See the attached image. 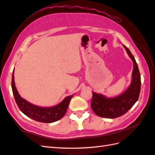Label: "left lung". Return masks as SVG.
<instances>
[{
  "mask_svg": "<svg viewBox=\"0 0 155 155\" xmlns=\"http://www.w3.org/2000/svg\"><path fill=\"white\" fill-rule=\"evenodd\" d=\"M133 62L132 82L123 94L116 97L107 98L101 94L93 92L91 108L94 113L103 118H114L124 114L138 101L140 92V74L138 65L129 49L123 45Z\"/></svg>",
  "mask_w": 155,
  "mask_h": 155,
  "instance_id": "obj_1",
  "label": "left lung"
}]
</instances>
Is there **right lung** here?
<instances>
[{
	"instance_id": "right-lung-1",
	"label": "right lung",
	"mask_w": 155,
	"mask_h": 155,
	"mask_svg": "<svg viewBox=\"0 0 155 155\" xmlns=\"http://www.w3.org/2000/svg\"><path fill=\"white\" fill-rule=\"evenodd\" d=\"M12 89L13 95L19 109L22 113L36 121L45 123H51L60 120L64 117L74 94L66 97L61 103L51 107H41L32 104L22 98L15 87L14 70L12 76Z\"/></svg>"
}]
</instances>
